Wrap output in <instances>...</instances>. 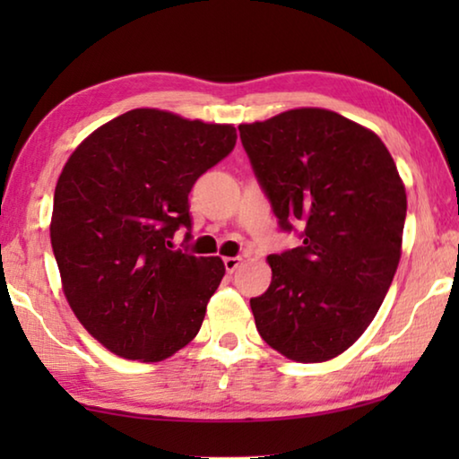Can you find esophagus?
Instances as JSON below:
<instances>
[{
  "label": "esophagus",
  "instance_id": "obj_1",
  "mask_svg": "<svg viewBox=\"0 0 459 459\" xmlns=\"http://www.w3.org/2000/svg\"><path fill=\"white\" fill-rule=\"evenodd\" d=\"M240 261H243L240 257H224V261H222L224 269H227L229 273H232V271H235L240 265Z\"/></svg>",
  "mask_w": 459,
  "mask_h": 459
}]
</instances>
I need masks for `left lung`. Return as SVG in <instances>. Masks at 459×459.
<instances>
[{
	"label": "left lung",
	"mask_w": 459,
	"mask_h": 459,
	"mask_svg": "<svg viewBox=\"0 0 459 459\" xmlns=\"http://www.w3.org/2000/svg\"><path fill=\"white\" fill-rule=\"evenodd\" d=\"M279 229L301 245L269 255L255 325L295 362L351 348L383 304L401 259L407 194L377 134L325 108H291L238 126Z\"/></svg>",
	"instance_id": "obj_1"
}]
</instances>
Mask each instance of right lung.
<instances>
[{"mask_svg": "<svg viewBox=\"0 0 459 459\" xmlns=\"http://www.w3.org/2000/svg\"><path fill=\"white\" fill-rule=\"evenodd\" d=\"M235 143L232 126L134 108L92 131L62 168L50 222L62 290L111 352L160 362L198 333L224 263L172 251V238L192 229L194 182Z\"/></svg>", "mask_w": 459, "mask_h": 459, "instance_id": "1", "label": "right lung"}]
</instances>
